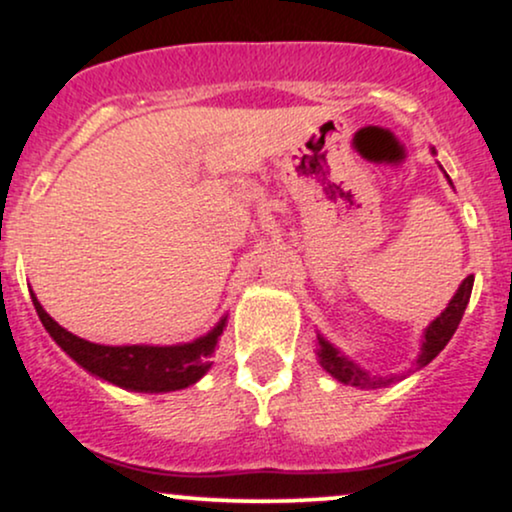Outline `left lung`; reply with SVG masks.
<instances>
[{
  "mask_svg": "<svg viewBox=\"0 0 512 512\" xmlns=\"http://www.w3.org/2000/svg\"><path fill=\"white\" fill-rule=\"evenodd\" d=\"M472 286H474V276H467V279H464L460 284V289H457L455 296H452L448 308H445L443 313H440V317H436V320L428 325L424 351H421V356H419V366H426V363H431L433 358H436L440 351L445 349V344H448L452 339V334H455L457 325H460V320L464 315V308H467V303H469V296H472ZM317 344H320V349H317V356H320V366L325 368L327 373L332 375V378H337L339 383L354 385V387H370V385L392 383V378H387V380L370 378V375L363 373V370L358 368L354 361L344 358L330 342H325L322 337H317Z\"/></svg>",
  "mask_w": 512,
  "mask_h": 512,
  "instance_id": "8db88e82",
  "label": "left lung"
}]
</instances>
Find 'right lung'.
Wrapping results in <instances>:
<instances>
[{
    "mask_svg": "<svg viewBox=\"0 0 512 512\" xmlns=\"http://www.w3.org/2000/svg\"><path fill=\"white\" fill-rule=\"evenodd\" d=\"M31 298L35 313H38L45 330L50 332V337L81 368L117 387L137 392H170L197 383L209 370V356L214 354L223 325H226V317H223L207 337H199L197 342L180 346H103L67 332L45 313L33 293Z\"/></svg>",
    "mask_w": 512,
    "mask_h": 512,
    "instance_id": "1",
    "label": "right lung"
}]
</instances>
